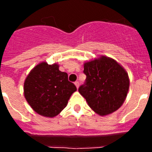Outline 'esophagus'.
<instances>
[{"label": "esophagus", "instance_id": "34e87169", "mask_svg": "<svg viewBox=\"0 0 152 152\" xmlns=\"http://www.w3.org/2000/svg\"><path fill=\"white\" fill-rule=\"evenodd\" d=\"M75 86H76V88L78 89V88H79V82H78V81H76V82L75 83Z\"/></svg>", "mask_w": 152, "mask_h": 152}]
</instances>
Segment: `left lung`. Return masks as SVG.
<instances>
[{"instance_id":"8db88e82","label":"left lung","mask_w":152,"mask_h":152,"mask_svg":"<svg viewBox=\"0 0 152 152\" xmlns=\"http://www.w3.org/2000/svg\"><path fill=\"white\" fill-rule=\"evenodd\" d=\"M86 83L78 91L92 110L100 116L116 111L123 104L129 88V77L121 64L101 56L84 63Z\"/></svg>"}]
</instances>
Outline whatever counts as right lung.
<instances>
[{
    "instance_id": "obj_1",
    "label": "right lung",
    "mask_w": 152,
    "mask_h": 152,
    "mask_svg": "<svg viewBox=\"0 0 152 152\" xmlns=\"http://www.w3.org/2000/svg\"><path fill=\"white\" fill-rule=\"evenodd\" d=\"M77 88L68 81V74L59 64L42 61L28 74L23 84L24 96L36 113L45 117L58 116L66 107Z\"/></svg>"
}]
</instances>
